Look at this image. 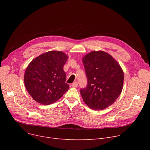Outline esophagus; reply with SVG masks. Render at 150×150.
<instances>
[{
	"label": "esophagus",
	"instance_id": "esophagus-1",
	"mask_svg": "<svg viewBox=\"0 0 150 150\" xmlns=\"http://www.w3.org/2000/svg\"><path fill=\"white\" fill-rule=\"evenodd\" d=\"M78 84V82H77L76 81H75V82H74V83H72V86L73 87H77Z\"/></svg>",
	"mask_w": 150,
	"mask_h": 150
}]
</instances>
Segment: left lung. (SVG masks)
Wrapping results in <instances>:
<instances>
[{
	"label": "left lung",
	"mask_w": 150,
	"mask_h": 150,
	"mask_svg": "<svg viewBox=\"0 0 150 150\" xmlns=\"http://www.w3.org/2000/svg\"><path fill=\"white\" fill-rule=\"evenodd\" d=\"M82 62L87 78L86 88L80 90L83 101L94 110L108 108L122 91V69L111 55L103 51L89 53L83 57Z\"/></svg>",
	"instance_id": "8db88e82"
}]
</instances>
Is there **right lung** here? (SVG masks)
<instances>
[{
    "instance_id": "add662e5",
    "label": "right lung",
    "mask_w": 150,
    "mask_h": 150,
    "mask_svg": "<svg viewBox=\"0 0 150 150\" xmlns=\"http://www.w3.org/2000/svg\"><path fill=\"white\" fill-rule=\"evenodd\" d=\"M68 56L62 52L49 51L33 59L24 74L27 90L37 102L44 105L52 104L69 88L66 81L63 66Z\"/></svg>"
}]
</instances>
